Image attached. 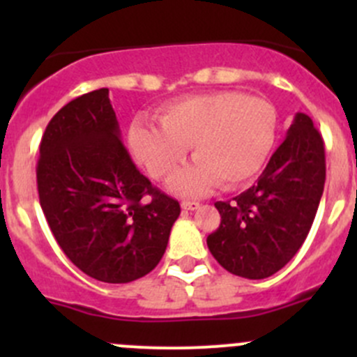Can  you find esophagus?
<instances>
[{
  "label": "esophagus",
  "mask_w": 357,
  "mask_h": 357,
  "mask_svg": "<svg viewBox=\"0 0 357 357\" xmlns=\"http://www.w3.org/2000/svg\"><path fill=\"white\" fill-rule=\"evenodd\" d=\"M199 207H200L199 202H190V200L181 202V208H185V211H197Z\"/></svg>",
  "instance_id": "esophagus-1"
}]
</instances>
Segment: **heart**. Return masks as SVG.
<instances>
[{"instance_id": "1", "label": "heart", "mask_w": 357, "mask_h": 357, "mask_svg": "<svg viewBox=\"0 0 357 357\" xmlns=\"http://www.w3.org/2000/svg\"><path fill=\"white\" fill-rule=\"evenodd\" d=\"M158 126L136 121L129 128L132 157L157 181H167L186 160L171 190L204 195L219 181L236 188L250 181L264 164L276 136V110L266 100L238 91L186 96L158 112Z\"/></svg>"}]
</instances>
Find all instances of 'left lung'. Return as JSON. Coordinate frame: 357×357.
Instances as JSON below:
<instances>
[{"mask_svg": "<svg viewBox=\"0 0 357 357\" xmlns=\"http://www.w3.org/2000/svg\"><path fill=\"white\" fill-rule=\"evenodd\" d=\"M325 145L311 117L297 112L257 183L215 202L221 225L207 236L215 261L236 276L275 275L304 243L325 188Z\"/></svg>", "mask_w": 357, "mask_h": 357, "instance_id": "obj_1", "label": "left lung"}]
</instances>
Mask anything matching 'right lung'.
<instances>
[{
	"label": "right lung",
	"instance_id": "add662e5",
	"mask_svg": "<svg viewBox=\"0 0 357 357\" xmlns=\"http://www.w3.org/2000/svg\"><path fill=\"white\" fill-rule=\"evenodd\" d=\"M36 176L50 229L82 273L129 283L158 264L181 208L131 160L109 89L56 112L43 135ZM145 195L153 202H143Z\"/></svg>",
	"mask_w": 357,
	"mask_h": 357
}]
</instances>
